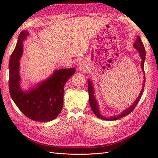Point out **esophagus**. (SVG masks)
Here are the masks:
<instances>
[{"mask_svg":"<svg viewBox=\"0 0 158 158\" xmlns=\"http://www.w3.org/2000/svg\"><path fill=\"white\" fill-rule=\"evenodd\" d=\"M78 67L80 70H82V72H85L86 70V65L84 61H81L79 63Z\"/></svg>","mask_w":158,"mask_h":158,"instance_id":"1","label":"esophagus"}]
</instances>
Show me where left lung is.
<instances>
[{
	"label": "left lung",
	"instance_id": "left-lung-1",
	"mask_svg": "<svg viewBox=\"0 0 158 158\" xmlns=\"http://www.w3.org/2000/svg\"><path fill=\"white\" fill-rule=\"evenodd\" d=\"M133 46L138 51V52H139V55L141 58V60H141V68H142L143 72H144V60H145L146 54H145V50H144V46L142 41H141V39L140 38L139 36H137L136 40V41H135V43L134 44ZM143 78H144V80H143L142 89H141V91L139 95L138 96L137 99H136V101L134 102V104L131 105V106H130L129 108H127V109L124 110L123 112H121V114L115 115V116H112V117H108V118L104 117V116L100 114V112H99V106H98V102H97V100H96V99L95 98V95H94V94H95L94 88H93L92 82H91V80H88V91H89V104H90V106H91V108L92 109L93 112H94V114L96 116H97L98 117L102 118V119L108 120V121H109V120H110V121L117 120V119H118V118L123 117H125V116H126L130 113H131V112L134 110V108H136V106L138 104V103L139 102L140 99L141 97H142V95H143V93L144 92V85H145V84H144V83H145V76H144Z\"/></svg>",
	"mask_w": 158,
	"mask_h": 158
}]
</instances>
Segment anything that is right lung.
Instances as JSON below:
<instances>
[{"label": "right lung", "mask_w": 158, "mask_h": 158, "mask_svg": "<svg viewBox=\"0 0 158 158\" xmlns=\"http://www.w3.org/2000/svg\"><path fill=\"white\" fill-rule=\"evenodd\" d=\"M28 35L27 31H22L19 35L9 60V93L18 108L28 118L36 121H50L56 118L62 110L64 86L76 69L55 70L52 76L35 88L27 91L22 90L19 60L23 53V41Z\"/></svg>", "instance_id": "1"}]
</instances>
